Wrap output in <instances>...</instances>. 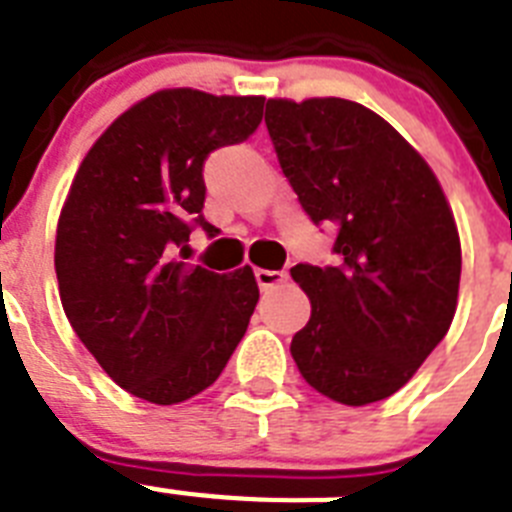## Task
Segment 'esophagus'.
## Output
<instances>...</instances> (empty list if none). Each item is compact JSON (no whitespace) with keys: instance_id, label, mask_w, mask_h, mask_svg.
Masks as SVG:
<instances>
[{"instance_id":"obj_1","label":"esophagus","mask_w":512,"mask_h":512,"mask_svg":"<svg viewBox=\"0 0 512 512\" xmlns=\"http://www.w3.org/2000/svg\"><path fill=\"white\" fill-rule=\"evenodd\" d=\"M256 282H259L261 290H269V287H277L280 282L287 280V274L280 269H256Z\"/></svg>"}]
</instances>
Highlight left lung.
I'll return each mask as SVG.
<instances>
[{"mask_svg": "<svg viewBox=\"0 0 512 512\" xmlns=\"http://www.w3.org/2000/svg\"><path fill=\"white\" fill-rule=\"evenodd\" d=\"M280 167L335 266L295 264L311 319L290 353L316 392L369 405L398 392L453 324L460 238L429 164L390 122L348 99L266 101Z\"/></svg>", "mask_w": 512, "mask_h": 512, "instance_id": "left-lung-1", "label": "left lung"}]
</instances>
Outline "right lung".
<instances>
[{"mask_svg": "<svg viewBox=\"0 0 512 512\" xmlns=\"http://www.w3.org/2000/svg\"><path fill=\"white\" fill-rule=\"evenodd\" d=\"M261 96L167 88L120 114L91 146L62 206L59 298L75 335L122 390L175 405L217 382L246 335L259 285L185 266L204 219V162L259 128Z\"/></svg>", "mask_w": 512, "mask_h": 512, "instance_id": "obj_1", "label": "right lung"}]
</instances>
